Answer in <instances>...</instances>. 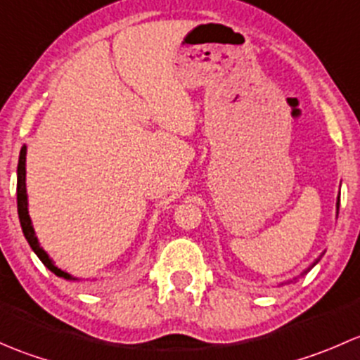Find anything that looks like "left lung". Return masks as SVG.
I'll return each mask as SVG.
<instances>
[{
  "label": "left lung",
  "mask_w": 360,
  "mask_h": 360,
  "mask_svg": "<svg viewBox=\"0 0 360 360\" xmlns=\"http://www.w3.org/2000/svg\"><path fill=\"white\" fill-rule=\"evenodd\" d=\"M338 209H340V197H338V200H336V217H338ZM319 259H321V257H319ZM319 259L315 261V263L311 264V266H315V264L319 263ZM311 266H310V268H311ZM310 268H308V270H310ZM308 270H307V271H308ZM307 271H303V274H307Z\"/></svg>",
  "instance_id": "8db88e82"
}]
</instances>
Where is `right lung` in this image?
Returning <instances> with one entry per match:
<instances>
[{"mask_svg":"<svg viewBox=\"0 0 360 360\" xmlns=\"http://www.w3.org/2000/svg\"><path fill=\"white\" fill-rule=\"evenodd\" d=\"M25 153H27V146L20 148V155H19V165H17V210H19V219H20V226H22V233L25 237V240L29 242L31 249L34 250L36 256L41 259V263L49 268L52 274H56L57 277L66 278V281H78L76 277L69 275L68 271H63L60 268L56 266L52 259H50L49 254L43 250L41 245H39L38 237L34 233V228H32L31 217H29V209H27V190H25Z\"/></svg>","mask_w":360,"mask_h":360,"instance_id":"obj_1","label":"right lung"}]
</instances>
